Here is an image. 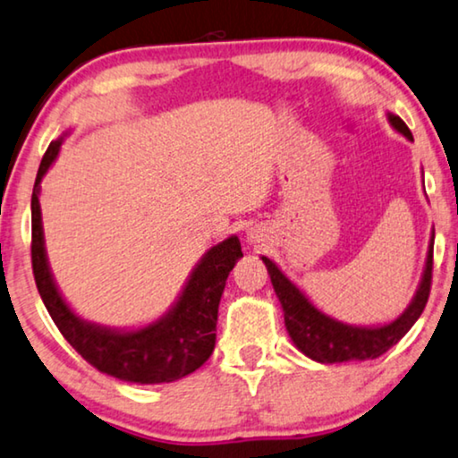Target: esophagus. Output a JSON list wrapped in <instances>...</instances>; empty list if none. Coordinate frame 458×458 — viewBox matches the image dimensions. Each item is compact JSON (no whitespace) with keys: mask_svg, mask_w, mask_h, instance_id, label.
<instances>
[{"mask_svg":"<svg viewBox=\"0 0 458 458\" xmlns=\"http://www.w3.org/2000/svg\"><path fill=\"white\" fill-rule=\"evenodd\" d=\"M247 241H249V242H259V241H261V234H259V230H258V228H251V230H247Z\"/></svg>","mask_w":458,"mask_h":458,"instance_id":"34e87169","label":"esophagus"}]
</instances>
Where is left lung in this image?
<instances>
[{
  "instance_id": "8db88e82",
  "label": "left lung",
  "mask_w": 458,
  "mask_h": 458,
  "mask_svg": "<svg viewBox=\"0 0 458 458\" xmlns=\"http://www.w3.org/2000/svg\"><path fill=\"white\" fill-rule=\"evenodd\" d=\"M387 121L395 131H400L404 138L412 140L411 130H408L398 114L387 113ZM264 259L267 274H270L274 293H276L280 306H283L284 327L297 350L322 364L373 360V358H379L389 347L398 344L411 331L414 322L419 320V316L423 314L431 289V270H434V234H431L423 276H420L419 289L414 293L412 301L408 303V308L398 318L387 322V325L377 327L347 325V322H341L333 318V316L320 312L308 300L306 293L295 283H291L272 259Z\"/></svg>"
}]
</instances>
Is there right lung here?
I'll use <instances>...</instances> for the list:
<instances>
[{"label":"right lung","instance_id":"right-lung-1","mask_svg":"<svg viewBox=\"0 0 458 458\" xmlns=\"http://www.w3.org/2000/svg\"><path fill=\"white\" fill-rule=\"evenodd\" d=\"M64 136L47 146L30 197V259L35 284L63 337L91 367L121 381L172 383L203 367L216 347L217 308L230 270L242 258L239 236L213 245L192 267L178 301L161 318L140 328H111L88 322L72 312L50 272L41 225V180L56 161Z\"/></svg>","mask_w":458,"mask_h":458}]
</instances>
